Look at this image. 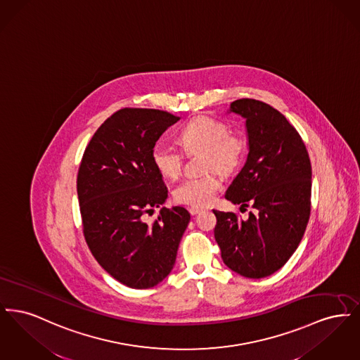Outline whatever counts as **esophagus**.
<instances>
[{
	"instance_id": "1",
	"label": "esophagus",
	"mask_w": 360,
	"mask_h": 360,
	"mask_svg": "<svg viewBox=\"0 0 360 360\" xmlns=\"http://www.w3.org/2000/svg\"><path fill=\"white\" fill-rule=\"evenodd\" d=\"M204 209L202 207H198V206H191L190 209H188V212H190V214L191 216H195V214H198V213H201Z\"/></svg>"
}]
</instances>
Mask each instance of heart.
Instances as JSON below:
<instances>
[{
	"mask_svg": "<svg viewBox=\"0 0 360 360\" xmlns=\"http://www.w3.org/2000/svg\"><path fill=\"white\" fill-rule=\"evenodd\" d=\"M179 144L188 153H205V170L231 172L239 166L245 150L243 137L232 134L223 121L212 117H198L190 121L181 131ZM151 159L156 172L166 179H175L181 175L184 156L172 146L158 143L153 148ZM223 186V179L217 172L204 176L188 178L174 190L176 202L190 206L210 204Z\"/></svg>",
	"mask_w": 360,
	"mask_h": 360,
	"instance_id": "b5f03b06",
	"label": "heart"
}]
</instances>
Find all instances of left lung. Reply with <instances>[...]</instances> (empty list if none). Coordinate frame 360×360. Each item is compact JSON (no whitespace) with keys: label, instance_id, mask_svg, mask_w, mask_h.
<instances>
[{"label":"left lung","instance_id":"8db88e82","mask_svg":"<svg viewBox=\"0 0 360 360\" xmlns=\"http://www.w3.org/2000/svg\"><path fill=\"white\" fill-rule=\"evenodd\" d=\"M228 113L245 120L248 155L225 198L245 207L247 220L235 213L213 210L214 239L223 262L245 278H264L278 271L294 254L310 214L311 166L307 147L286 117L251 98L231 103Z\"/></svg>","mask_w":360,"mask_h":360}]
</instances>
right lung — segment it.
<instances>
[{
  "label": "right lung",
  "instance_id": "add662e5",
  "mask_svg": "<svg viewBox=\"0 0 360 360\" xmlns=\"http://www.w3.org/2000/svg\"><path fill=\"white\" fill-rule=\"evenodd\" d=\"M179 120L158 109L124 108L91 137L82 158L77 191L86 243L100 266L132 289H148L172 273L190 213L162 207L169 190L153 165L162 134Z\"/></svg>",
  "mask_w": 360,
  "mask_h": 360
}]
</instances>
